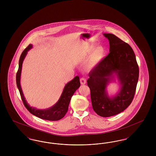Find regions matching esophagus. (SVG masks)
Listing matches in <instances>:
<instances>
[{
	"label": "esophagus",
	"instance_id": "esophagus-1",
	"mask_svg": "<svg viewBox=\"0 0 156 156\" xmlns=\"http://www.w3.org/2000/svg\"><path fill=\"white\" fill-rule=\"evenodd\" d=\"M80 83L81 85H85L87 83V81L84 78H81L80 79Z\"/></svg>",
	"mask_w": 156,
	"mask_h": 156
}]
</instances>
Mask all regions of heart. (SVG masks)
I'll return each mask as SVG.
<instances>
[{"mask_svg":"<svg viewBox=\"0 0 156 156\" xmlns=\"http://www.w3.org/2000/svg\"><path fill=\"white\" fill-rule=\"evenodd\" d=\"M95 48L94 45H89L78 51L75 54V58L78 62H83L88 58L85 69L90 71L94 69L104 59L106 55V48L102 45Z\"/></svg>","mask_w":156,"mask_h":156,"instance_id":"obj_1","label":"heart"}]
</instances>
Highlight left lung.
<instances>
[{
	"label": "left lung",
	"mask_w": 156,
	"mask_h": 156,
	"mask_svg": "<svg viewBox=\"0 0 156 156\" xmlns=\"http://www.w3.org/2000/svg\"><path fill=\"white\" fill-rule=\"evenodd\" d=\"M109 42V54L89 73L87 84L90 90L94 111L102 117H110L125 110L132 103L139 70L132 47L113 34L104 33ZM120 89L110 97L107 87L115 76Z\"/></svg>",
	"instance_id": "obj_1"
}]
</instances>
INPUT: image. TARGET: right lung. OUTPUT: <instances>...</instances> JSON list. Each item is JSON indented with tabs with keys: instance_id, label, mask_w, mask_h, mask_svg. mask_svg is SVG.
Returning <instances> with one entry per match:
<instances>
[{
	"instance_id": "add662e5",
	"label": "right lung",
	"mask_w": 156,
	"mask_h": 156,
	"mask_svg": "<svg viewBox=\"0 0 156 156\" xmlns=\"http://www.w3.org/2000/svg\"><path fill=\"white\" fill-rule=\"evenodd\" d=\"M33 45L29 44L23 51L19 62V69L16 74V84L20 92L23 102L27 109L30 113L40 119L51 121L58 120L64 117L68 109V106L70 102L71 97L74 94L76 90L80 87V78L76 76L71 81L68 82L65 85L62 92L59 97L58 101L51 106L47 108H38L28 104L26 101L22 89L20 85V77L22 69L23 62L25 58L27 52L32 48Z\"/></svg>"
}]
</instances>
